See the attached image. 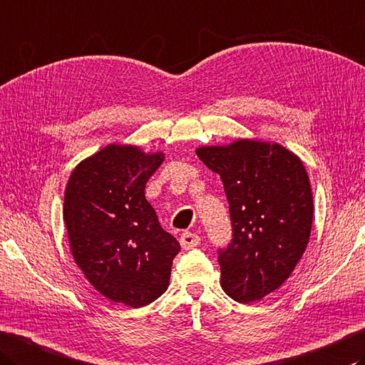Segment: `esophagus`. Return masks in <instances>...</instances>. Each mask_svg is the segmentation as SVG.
<instances>
[{
    "instance_id": "34e87169",
    "label": "esophagus",
    "mask_w": 365,
    "mask_h": 365,
    "mask_svg": "<svg viewBox=\"0 0 365 365\" xmlns=\"http://www.w3.org/2000/svg\"><path fill=\"white\" fill-rule=\"evenodd\" d=\"M199 242H201V237H199V235L195 234V232L187 231V232H183L180 235V245H182L183 250L195 248V247L199 245Z\"/></svg>"
}]
</instances>
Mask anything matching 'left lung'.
<instances>
[{"instance_id": "8db88e82", "label": "left lung", "mask_w": 365, "mask_h": 365, "mask_svg": "<svg viewBox=\"0 0 365 365\" xmlns=\"http://www.w3.org/2000/svg\"><path fill=\"white\" fill-rule=\"evenodd\" d=\"M223 182L232 239L218 250L221 287L250 304L280 288L309 244L313 197L302 161L278 144L237 140L196 150Z\"/></svg>"}]
</instances>
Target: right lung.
Returning <instances> with one entry per match:
<instances>
[{"mask_svg":"<svg viewBox=\"0 0 365 365\" xmlns=\"http://www.w3.org/2000/svg\"><path fill=\"white\" fill-rule=\"evenodd\" d=\"M163 161V153L109 145L78 164L64 191L63 220L77 266L103 296L133 309L168 289L180 252L145 199Z\"/></svg>","mask_w":365,"mask_h":365,"instance_id":"add662e5","label":"right lung"}]
</instances>
